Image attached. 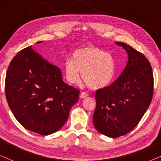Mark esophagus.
Listing matches in <instances>:
<instances>
[{
	"label": "esophagus",
	"instance_id": "obj_1",
	"mask_svg": "<svg viewBox=\"0 0 161 161\" xmlns=\"http://www.w3.org/2000/svg\"><path fill=\"white\" fill-rule=\"evenodd\" d=\"M87 96H88V94H87L86 93V92H81V93L80 94V98H81V99L86 98Z\"/></svg>",
	"mask_w": 161,
	"mask_h": 161
}]
</instances>
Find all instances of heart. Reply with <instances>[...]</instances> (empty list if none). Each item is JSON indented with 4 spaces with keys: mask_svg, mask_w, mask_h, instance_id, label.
Masks as SVG:
<instances>
[{
    "mask_svg": "<svg viewBox=\"0 0 161 161\" xmlns=\"http://www.w3.org/2000/svg\"><path fill=\"white\" fill-rule=\"evenodd\" d=\"M67 80L76 83L81 78L92 89H103L113 80L116 71L114 57L106 51L96 47H85L72 53L63 64Z\"/></svg>",
    "mask_w": 161,
    "mask_h": 161,
    "instance_id": "1",
    "label": "heart"
}]
</instances>
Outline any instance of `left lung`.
I'll return each mask as SVG.
<instances>
[{
	"instance_id": "left-lung-1",
	"label": "left lung",
	"mask_w": 161,
	"mask_h": 161,
	"mask_svg": "<svg viewBox=\"0 0 161 161\" xmlns=\"http://www.w3.org/2000/svg\"><path fill=\"white\" fill-rule=\"evenodd\" d=\"M128 55L119 77L108 86L97 90L93 116L95 128L117 138L135 128L150 105L153 95L152 67L144 55L122 42H115Z\"/></svg>"
}]
</instances>
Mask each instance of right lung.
<instances>
[{
    "mask_svg": "<svg viewBox=\"0 0 161 161\" xmlns=\"http://www.w3.org/2000/svg\"><path fill=\"white\" fill-rule=\"evenodd\" d=\"M36 51L29 46L13 58L5 92L16 119L28 130L47 136L65 124L80 92L66 84L61 70Z\"/></svg>",
    "mask_w": 161,
    "mask_h": 161,
    "instance_id": "obj_1",
    "label": "right lung"
}]
</instances>
